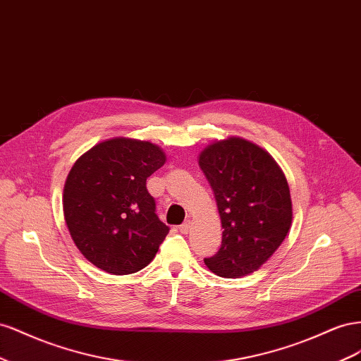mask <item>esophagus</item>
Here are the masks:
<instances>
[{"label":"esophagus","mask_w":361,"mask_h":361,"mask_svg":"<svg viewBox=\"0 0 361 361\" xmlns=\"http://www.w3.org/2000/svg\"><path fill=\"white\" fill-rule=\"evenodd\" d=\"M190 226H192V221L190 219H188V221H184L178 228H180V231L183 233V234H188L189 231H190Z\"/></svg>","instance_id":"esophagus-1"}]
</instances>
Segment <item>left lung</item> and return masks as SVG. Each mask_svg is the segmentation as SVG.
<instances>
[{"mask_svg":"<svg viewBox=\"0 0 361 361\" xmlns=\"http://www.w3.org/2000/svg\"><path fill=\"white\" fill-rule=\"evenodd\" d=\"M222 222V245L209 269L240 278L260 269L292 225L289 184L269 152L240 137L213 142L200 154Z\"/></svg>","mask_w":361,"mask_h":361,"instance_id":"1","label":"left lung"}]
</instances>
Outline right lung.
Wrapping results in <instances>:
<instances>
[{
    "mask_svg": "<svg viewBox=\"0 0 361 361\" xmlns=\"http://www.w3.org/2000/svg\"><path fill=\"white\" fill-rule=\"evenodd\" d=\"M164 161V152L151 142L115 137L74 163L63 189V213L72 240L92 264L127 275L156 257L169 226L156 214L147 178Z\"/></svg>",
    "mask_w": 361,
    "mask_h": 361,
    "instance_id": "1",
    "label": "right lung"
}]
</instances>
